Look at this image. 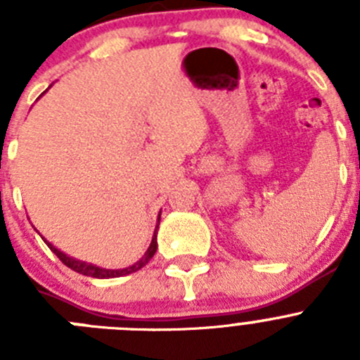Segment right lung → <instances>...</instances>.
Masks as SVG:
<instances>
[{
    "label": "right lung",
    "mask_w": 360,
    "mask_h": 360,
    "mask_svg": "<svg viewBox=\"0 0 360 360\" xmlns=\"http://www.w3.org/2000/svg\"><path fill=\"white\" fill-rule=\"evenodd\" d=\"M158 224H160V218H158ZM158 227V225H157ZM43 238V236H41ZM44 240V238H43ZM44 243L49 245L50 250H52L53 254H56L59 259H61L63 263H65L68 269L75 270V272H79V274L82 276H90V278H98V279H110V278H120V276H128V274H133V272H136V270H141L142 266H146L149 263V259H151L153 256H155V252H157V229H155V234H153V240H151V245L148 247V250H146L144 256L139 259L136 263H133L131 266H126V269H117V270H111V269H101V266L97 265H91V263H86V262H81V259H75V257H70L66 256L65 252H61L59 249H56L50 241L44 240Z\"/></svg>",
    "instance_id": "right-lung-1"
}]
</instances>
